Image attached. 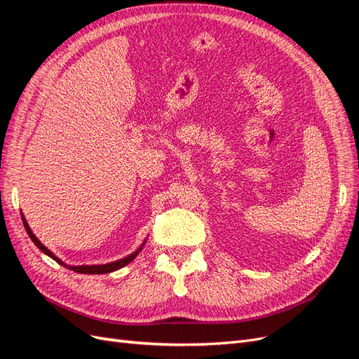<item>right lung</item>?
Instances as JSON below:
<instances>
[{
    "label": "right lung",
    "instance_id": "right-lung-1",
    "mask_svg": "<svg viewBox=\"0 0 359 359\" xmlns=\"http://www.w3.org/2000/svg\"><path fill=\"white\" fill-rule=\"evenodd\" d=\"M22 222H24V226H25V231H27V233L29 235V238L32 240V243H34L43 253L45 255H48L49 257H52L53 260H55V262H58L60 265H62V266H66V268H69V269H72V271H74V273H79V274H107V273H112V271H116V269H119V268H123V266H126L127 264H130L132 262V260L139 255V252L140 250H142V247L145 245V243L147 241H144V244L140 245L135 253H132V255H128L127 257H124V259H119V260H115V262H111V264H104V265H79V266H72V265H66L62 262V260H60L55 255H53L50 250H48V247H45L43 245L40 241H39V238L31 232V229H29V226H28V223H27V220H25V217L22 215Z\"/></svg>",
    "mask_w": 359,
    "mask_h": 359
}]
</instances>
